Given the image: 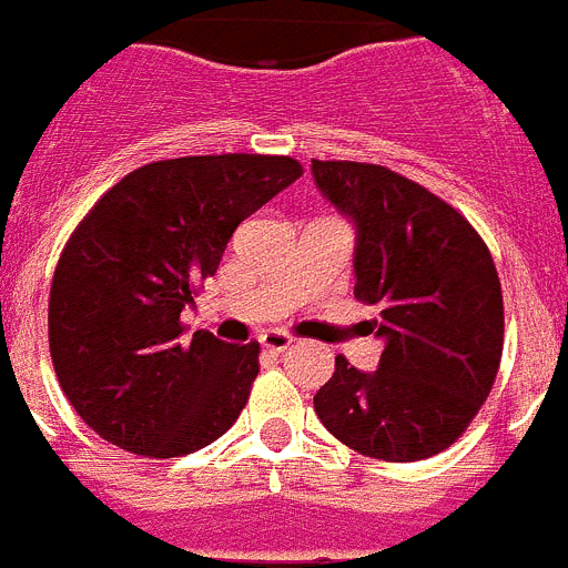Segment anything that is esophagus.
Segmentation results:
<instances>
[{
    "mask_svg": "<svg viewBox=\"0 0 568 568\" xmlns=\"http://www.w3.org/2000/svg\"><path fill=\"white\" fill-rule=\"evenodd\" d=\"M260 343L268 352H285L294 343V337L288 335V332H283V328H268V332H262L260 335Z\"/></svg>",
    "mask_w": 568,
    "mask_h": 568,
    "instance_id": "1",
    "label": "esophagus"
}]
</instances>
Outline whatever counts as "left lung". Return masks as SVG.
I'll return each mask as SVG.
<instances>
[{"instance_id":"1","label":"left lung","mask_w":568,"mask_h":568,"mask_svg":"<svg viewBox=\"0 0 568 568\" xmlns=\"http://www.w3.org/2000/svg\"><path fill=\"white\" fill-rule=\"evenodd\" d=\"M317 187L355 222V297L384 337L375 373L343 355L317 389L326 430L357 454L418 462L479 413L503 357L505 312L488 245L456 207L381 164L312 161Z\"/></svg>"}]
</instances>
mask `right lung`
<instances>
[{"mask_svg":"<svg viewBox=\"0 0 568 568\" xmlns=\"http://www.w3.org/2000/svg\"><path fill=\"white\" fill-rule=\"evenodd\" d=\"M303 175L292 155L152 161L100 195L65 242L49 346L71 407L146 459L202 450L240 418L260 343L184 335L181 308L216 274L233 231Z\"/></svg>","mask_w":568,"mask_h":568,"instance_id":"obj_1","label":"right lung"}]
</instances>
